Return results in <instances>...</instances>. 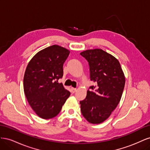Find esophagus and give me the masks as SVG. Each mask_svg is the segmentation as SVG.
I'll return each mask as SVG.
<instances>
[{
	"instance_id": "1",
	"label": "esophagus",
	"mask_w": 150,
	"mask_h": 150,
	"mask_svg": "<svg viewBox=\"0 0 150 150\" xmlns=\"http://www.w3.org/2000/svg\"><path fill=\"white\" fill-rule=\"evenodd\" d=\"M71 91H72V93H75L76 91H77V89L76 88H71Z\"/></svg>"
}]
</instances>
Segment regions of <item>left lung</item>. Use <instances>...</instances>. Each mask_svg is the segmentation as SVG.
<instances>
[{"instance_id": "8db88e82", "label": "left lung", "mask_w": 150, "mask_h": 150, "mask_svg": "<svg viewBox=\"0 0 150 150\" xmlns=\"http://www.w3.org/2000/svg\"><path fill=\"white\" fill-rule=\"evenodd\" d=\"M89 63L90 86L86 98L81 101V111L90 123L107 120L119 104L125 84V77L118 60L102 49L86 50L80 53Z\"/></svg>"}]
</instances>
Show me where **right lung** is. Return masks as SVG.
<instances>
[{
	"mask_svg": "<svg viewBox=\"0 0 150 150\" xmlns=\"http://www.w3.org/2000/svg\"><path fill=\"white\" fill-rule=\"evenodd\" d=\"M70 51L57 45L46 47L32 58L24 77V90L32 109L42 119L56 116L70 96L58 80Z\"/></svg>",
	"mask_w": 150,
	"mask_h": 150,
	"instance_id": "add662e5",
	"label": "right lung"
}]
</instances>
